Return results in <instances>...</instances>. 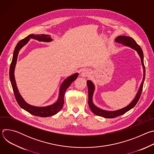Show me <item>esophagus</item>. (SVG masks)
Returning a JSON list of instances; mask_svg holds the SVG:
<instances>
[{"label": "esophagus", "mask_w": 154, "mask_h": 154, "mask_svg": "<svg viewBox=\"0 0 154 154\" xmlns=\"http://www.w3.org/2000/svg\"><path fill=\"white\" fill-rule=\"evenodd\" d=\"M81 75L83 77H87L90 75V71L88 69H83L81 73Z\"/></svg>", "instance_id": "1"}]
</instances>
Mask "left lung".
Masks as SVG:
<instances>
[{
  "instance_id": "obj_1",
  "label": "left lung",
  "mask_w": 154,
  "mask_h": 154,
  "mask_svg": "<svg viewBox=\"0 0 154 154\" xmlns=\"http://www.w3.org/2000/svg\"><path fill=\"white\" fill-rule=\"evenodd\" d=\"M115 41L116 42L122 44L123 45H125L126 46L130 47L131 48H132L135 49V51H137L138 55H140L141 58V63L143 65V71H144V75H143V81L141 82V84L140 85V89L137 94V96L134 99V100L131 102L127 106L121 108L120 109H118V110L116 111H113V112H109V111H106L103 110V109H102L96 106H95L93 102V95L94 93V85L93 83V82L90 80H88L87 81V86H88V105L89 106L91 109V110L93 113H94L95 115L97 116H100L105 118H116L118 116L122 115L128 111H129L130 109L134 108L137 102H138L142 91H143V84H144V81L145 79V66L144 64V61H143V52L140 48V46L137 43V42L131 37L129 36H119L117 37L115 39Z\"/></svg>"
}]
</instances>
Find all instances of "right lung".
I'll use <instances>...</instances> for the list:
<instances>
[{
  "mask_svg": "<svg viewBox=\"0 0 154 154\" xmlns=\"http://www.w3.org/2000/svg\"><path fill=\"white\" fill-rule=\"evenodd\" d=\"M30 38L38 40L39 41H44V42H49L52 40V38H51V36L49 35L30 34L24 39L20 40L17 44L15 49L14 51L13 59H12V61L11 63L10 68V79L12 85L14 96L19 105L22 108H23L26 111L28 112L30 114L35 116L42 117V118L53 116L57 114L58 112H60V109L62 108L64 104V93L66 90L69 88V86L71 85V84L77 78L79 74L75 73L64 80V82L62 83L60 87L58 99L55 103L47 106L38 107V106L30 105L27 103H26L25 100L23 99V97H21V96L20 95L18 91L15 79H14V68L16 64L19 52L22 48L26 45Z\"/></svg>",
  "mask_w": 154,
  "mask_h": 154,
  "instance_id": "right-lung-1",
  "label": "right lung"
}]
</instances>
